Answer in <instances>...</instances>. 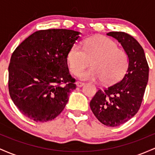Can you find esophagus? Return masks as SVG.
I'll return each instance as SVG.
<instances>
[{"instance_id": "esophagus-1", "label": "esophagus", "mask_w": 155, "mask_h": 155, "mask_svg": "<svg viewBox=\"0 0 155 155\" xmlns=\"http://www.w3.org/2000/svg\"><path fill=\"white\" fill-rule=\"evenodd\" d=\"M76 86L79 87H82V86H84V83L81 82V81H76Z\"/></svg>"}]
</instances>
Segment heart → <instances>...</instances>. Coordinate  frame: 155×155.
I'll return each mask as SVG.
<instances>
[{"mask_svg": "<svg viewBox=\"0 0 155 155\" xmlns=\"http://www.w3.org/2000/svg\"><path fill=\"white\" fill-rule=\"evenodd\" d=\"M92 60V61L91 60ZM68 68L76 75L91 61L92 69L80 73L83 81H102L106 84H113L122 79L128 67V56L111 38L98 36L87 40L83 50L74 45L67 56Z\"/></svg>", "mask_w": 155, "mask_h": 155, "instance_id": "b5f03b06", "label": "heart"}]
</instances>
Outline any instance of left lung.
Segmentation results:
<instances>
[{
  "instance_id": "8db88e82",
  "label": "left lung",
  "mask_w": 155,
  "mask_h": 155,
  "mask_svg": "<svg viewBox=\"0 0 155 155\" xmlns=\"http://www.w3.org/2000/svg\"><path fill=\"white\" fill-rule=\"evenodd\" d=\"M128 56L124 77L104 90H99L90 101V108L102 124L117 127L130 120L139 110L149 79V65L140 44L124 32H109Z\"/></svg>"
}]
</instances>
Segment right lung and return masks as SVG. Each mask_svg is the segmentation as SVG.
I'll list each match as a JSON object with an SVG mask.
<instances>
[{
    "label": "right lung",
    "mask_w": 155,
    "mask_h": 155,
    "mask_svg": "<svg viewBox=\"0 0 155 155\" xmlns=\"http://www.w3.org/2000/svg\"><path fill=\"white\" fill-rule=\"evenodd\" d=\"M80 32L38 31L16 48L8 65L10 97L25 116L37 122L54 120L76 86L67 56Z\"/></svg>",
    "instance_id": "add662e5"
}]
</instances>
